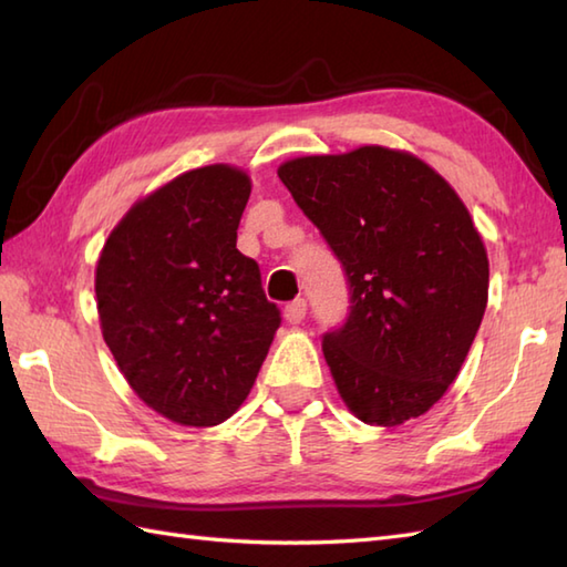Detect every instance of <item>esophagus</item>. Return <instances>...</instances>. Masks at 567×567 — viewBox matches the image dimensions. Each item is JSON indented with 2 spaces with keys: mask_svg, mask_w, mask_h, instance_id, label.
<instances>
[{
  "mask_svg": "<svg viewBox=\"0 0 567 567\" xmlns=\"http://www.w3.org/2000/svg\"><path fill=\"white\" fill-rule=\"evenodd\" d=\"M305 317H307V299L297 297V299H292L290 305L285 307V319L290 321V323H299Z\"/></svg>",
  "mask_w": 567,
  "mask_h": 567,
  "instance_id": "obj_1",
  "label": "esophagus"
}]
</instances>
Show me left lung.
<instances>
[{
    "label": "left lung",
    "mask_w": 567,
    "mask_h": 567,
    "mask_svg": "<svg viewBox=\"0 0 567 567\" xmlns=\"http://www.w3.org/2000/svg\"><path fill=\"white\" fill-rule=\"evenodd\" d=\"M277 175L343 265L351 307L321 343L343 402L378 426L429 412L487 307L489 262L465 204L433 167L382 146Z\"/></svg>",
    "instance_id": "8db88e82"
}]
</instances>
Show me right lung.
<instances>
[{"instance_id":"add662e5","label":"right lung","mask_w":567,"mask_h":567,"mask_svg":"<svg viewBox=\"0 0 567 567\" xmlns=\"http://www.w3.org/2000/svg\"><path fill=\"white\" fill-rule=\"evenodd\" d=\"M250 179L231 165L175 177L128 209L94 277L102 336L143 402L183 426L244 404L280 309L236 248Z\"/></svg>"}]
</instances>
